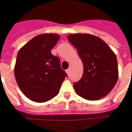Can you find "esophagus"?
Instances as JSON below:
<instances>
[{
	"instance_id": "1",
	"label": "esophagus",
	"mask_w": 132,
	"mask_h": 132,
	"mask_svg": "<svg viewBox=\"0 0 132 132\" xmlns=\"http://www.w3.org/2000/svg\"><path fill=\"white\" fill-rule=\"evenodd\" d=\"M66 73H67V74L69 76V75H70V73H71V69H67V70H66Z\"/></svg>"
}]
</instances>
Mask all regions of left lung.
Masks as SVG:
<instances>
[{
  "mask_svg": "<svg viewBox=\"0 0 132 132\" xmlns=\"http://www.w3.org/2000/svg\"><path fill=\"white\" fill-rule=\"evenodd\" d=\"M68 39L77 49L83 64V73L73 83L76 93L88 100H97L111 91L118 79L114 53L100 38L89 34H73Z\"/></svg>",
  "mask_w": 132,
  "mask_h": 132,
  "instance_id": "left-lung-1",
  "label": "left lung"
}]
</instances>
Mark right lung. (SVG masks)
<instances>
[{"label":"right lung","instance_id":"1","mask_svg":"<svg viewBox=\"0 0 132 132\" xmlns=\"http://www.w3.org/2000/svg\"><path fill=\"white\" fill-rule=\"evenodd\" d=\"M59 38L52 33L37 35L18 52L16 81L24 95L34 102H46L56 96L67 76L59 59L51 52Z\"/></svg>","mask_w":132,"mask_h":132}]
</instances>
